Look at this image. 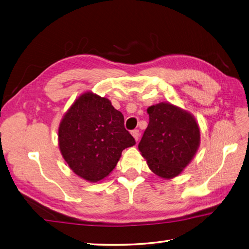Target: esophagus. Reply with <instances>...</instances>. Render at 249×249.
<instances>
[{
	"mask_svg": "<svg viewBox=\"0 0 249 249\" xmlns=\"http://www.w3.org/2000/svg\"><path fill=\"white\" fill-rule=\"evenodd\" d=\"M132 136L134 137V139L138 141L139 140V137H140V132L138 130H134L132 131Z\"/></svg>",
	"mask_w": 249,
	"mask_h": 249,
	"instance_id": "obj_1",
	"label": "esophagus"
}]
</instances>
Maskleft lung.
<instances>
[{"label":"left lung","instance_id":"left-lung-1","mask_svg":"<svg viewBox=\"0 0 249 249\" xmlns=\"http://www.w3.org/2000/svg\"><path fill=\"white\" fill-rule=\"evenodd\" d=\"M149 123L138 144L156 176L178 177L196 155L200 143L196 119L182 108L162 102L147 108Z\"/></svg>","mask_w":249,"mask_h":249}]
</instances>
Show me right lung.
I'll use <instances>...</instances> for the list:
<instances>
[{
	"instance_id": "1",
	"label": "right lung",
	"mask_w": 249,
	"mask_h": 249,
	"mask_svg": "<svg viewBox=\"0 0 249 249\" xmlns=\"http://www.w3.org/2000/svg\"><path fill=\"white\" fill-rule=\"evenodd\" d=\"M124 123L123 113L107 97L92 91L82 93L58 129L60 152L70 168L90 183L107 178L123 150L136 144Z\"/></svg>"
}]
</instances>
